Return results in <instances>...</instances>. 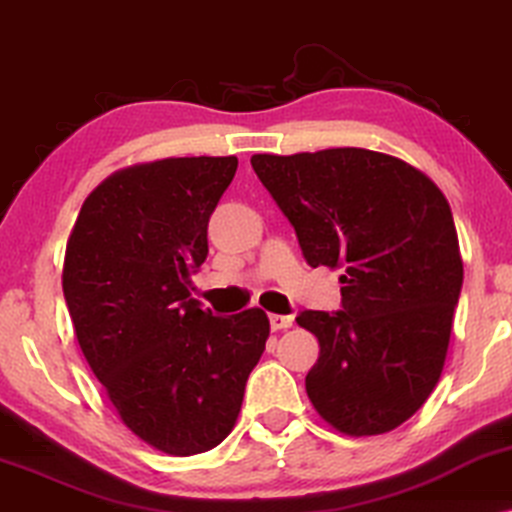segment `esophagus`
<instances>
[{
	"instance_id": "esophagus-1",
	"label": "esophagus",
	"mask_w": 512,
	"mask_h": 512,
	"mask_svg": "<svg viewBox=\"0 0 512 512\" xmlns=\"http://www.w3.org/2000/svg\"><path fill=\"white\" fill-rule=\"evenodd\" d=\"M270 326L272 331H286L293 326L291 314H270Z\"/></svg>"
}]
</instances>
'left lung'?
<instances>
[{
    "mask_svg": "<svg viewBox=\"0 0 512 512\" xmlns=\"http://www.w3.org/2000/svg\"><path fill=\"white\" fill-rule=\"evenodd\" d=\"M256 177L296 230L312 268H342V310H305L319 359L305 377L321 417L377 436L422 408L445 366L464 263L440 188L368 149L256 153Z\"/></svg>",
    "mask_w": 512,
    "mask_h": 512,
    "instance_id": "1",
    "label": "left lung"
}]
</instances>
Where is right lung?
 I'll return each mask as SVG.
<instances>
[{
	"instance_id": "1",
	"label": "right lung",
	"mask_w": 512,
	"mask_h": 512,
	"mask_svg": "<svg viewBox=\"0 0 512 512\" xmlns=\"http://www.w3.org/2000/svg\"><path fill=\"white\" fill-rule=\"evenodd\" d=\"M235 170V156H200L111 174L67 242L62 291L90 370L123 424L177 457L233 431L270 335L258 307L214 317L188 291Z\"/></svg>"
}]
</instances>
